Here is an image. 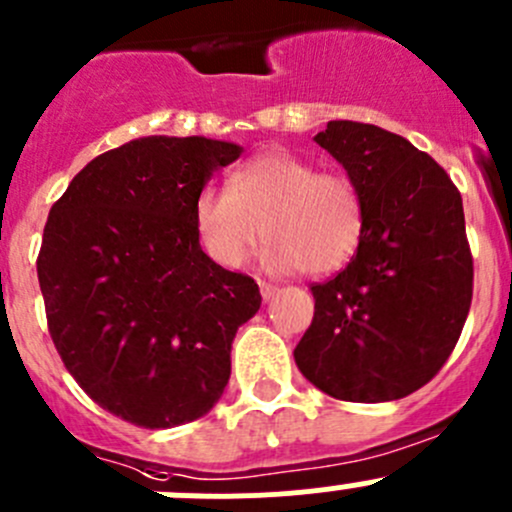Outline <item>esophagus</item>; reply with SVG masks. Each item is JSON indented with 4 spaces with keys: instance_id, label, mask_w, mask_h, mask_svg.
<instances>
[{
    "instance_id": "34e87169",
    "label": "esophagus",
    "mask_w": 512,
    "mask_h": 512,
    "mask_svg": "<svg viewBox=\"0 0 512 512\" xmlns=\"http://www.w3.org/2000/svg\"><path fill=\"white\" fill-rule=\"evenodd\" d=\"M258 291H261V298H263V301H271V298L276 296L278 288L273 286V283H268V281H258Z\"/></svg>"
}]
</instances>
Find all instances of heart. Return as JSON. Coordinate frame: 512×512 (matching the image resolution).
Here are the masks:
<instances>
[{
	"label": "heart",
	"mask_w": 512,
	"mask_h": 512,
	"mask_svg": "<svg viewBox=\"0 0 512 512\" xmlns=\"http://www.w3.org/2000/svg\"><path fill=\"white\" fill-rule=\"evenodd\" d=\"M366 209L348 176L318 171L291 151H266L231 174L229 189L204 186L194 199L201 249L224 268H239L258 241L271 239V271H338L361 244Z\"/></svg>",
	"instance_id": "heart-1"
}]
</instances>
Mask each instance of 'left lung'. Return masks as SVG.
I'll list each match as a JSON object with an SVG mask.
<instances>
[{"label": "left lung", "instance_id": "left-lung-1", "mask_svg": "<svg viewBox=\"0 0 512 512\" xmlns=\"http://www.w3.org/2000/svg\"><path fill=\"white\" fill-rule=\"evenodd\" d=\"M316 144L361 191L366 226L351 263L311 286L316 311L293 358L338 401H398L443 368L468 318L463 199L443 166L381 126L328 121Z\"/></svg>", "mask_w": 512, "mask_h": 512}]
</instances>
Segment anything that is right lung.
Listing matches in <instances>:
<instances>
[{"instance_id":"right-lung-1","label":"right lung","mask_w":512,"mask_h":512,"mask_svg":"<svg viewBox=\"0 0 512 512\" xmlns=\"http://www.w3.org/2000/svg\"><path fill=\"white\" fill-rule=\"evenodd\" d=\"M241 146L141 136L96 156L49 211L37 258L52 341L86 396L141 428L206 416L256 281L201 251L194 199Z\"/></svg>"}]
</instances>
